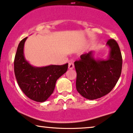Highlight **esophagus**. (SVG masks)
I'll list each match as a JSON object with an SVG mask.
<instances>
[{
  "mask_svg": "<svg viewBox=\"0 0 133 133\" xmlns=\"http://www.w3.org/2000/svg\"><path fill=\"white\" fill-rule=\"evenodd\" d=\"M74 64L73 63L70 62V63H69L68 68L69 69H74Z\"/></svg>",
  "mask_w": 133,
  "mask_h": 133,
  "instance_id": "esophagus-1",
  "label": "esophagus"
}]
</instances>
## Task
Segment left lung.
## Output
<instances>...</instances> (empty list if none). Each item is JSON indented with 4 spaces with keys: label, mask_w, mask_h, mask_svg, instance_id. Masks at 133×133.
<instances>
[{
    "label": "left lung",
    "mask_w": 133,
    "mask_h": 133,
    "mask_svg": "<svg viewBox=\"0 0 133 133\" xmlns=\"http://www.w3.org/2000/svg\"><path fill=\"white\" fill-rule=\"evenodd\" d=\"M107 45L110 48L107 59H96L94 51H90L74 63L77 90L88 99L100 98L110 93L122 73V56L118 43L109 39Z\"/></svg>",
    "instance_id": "left-lung-1"
}]
</instances>
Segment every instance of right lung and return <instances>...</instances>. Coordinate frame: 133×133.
<instances>
[{
  "instance_id": "1",
  "label": "right lung",
  "mask_w": 133,
  "mask_h": 133,
  "mask_svg": "<svg viewBox=\"0 0 133 133\" xmlns=\"http://www.w3.org/2000/svg\"><path fill=\"white\" fill-rule=\"evenodd\" d=\"M27 38L18 45L14 60L15 75L23 92L31 99L42 102L49 97L55 88L57 80L67 71L68 63L37 68L26 61L24 45Z\"/></svg>"
}]
</instances>
